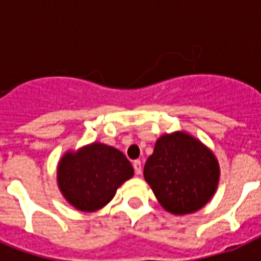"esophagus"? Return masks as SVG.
Listing matches in <instances>:
<instances>
[{"instance_id": "34e87169", "label": "esophagus", "mask_w": 261, "mask_h": 261, "mask_svg": "<svg viewBox=\"0 0 261 261\" xmlns=\"http://www.w3.org/2000/svg\"><path fill=\"white\" fill-rule=\"evenodd\" d=\"M133 168H135L136 175H140V174H141V170H142L141 161H135V162H133Z\"/></svg>"}]
</instances>
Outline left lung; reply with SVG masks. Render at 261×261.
I'll return each mask as SVG.
<instances>
[{"label":"left lung","mask_w":261,"mask_h":261,"mask_svg":"<svg viewBox=\"0 0 261 261\" xmlns=\"http://www.w3.org/2000/svg\"><path fill=\"white\" fill-rule=\"evenodd\" d=\"M220 174L213 151L183 130L161 136L144 167L159 204L176 216L204 208L216 193Z\"/></svg>","instance_id":"8db88e82"}]
</instances>
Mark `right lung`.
Listing matches in <instances>:
<instances>
[{
    "label": "right lung",
    "instance_id": "add662e5",
    "mask_svg": "<svg viewBox=\"0 0 261 261\" xmlns=\"http://www.w3.org/2000/svg\"><path fill=\"white\" fill-rule=\"evenodd\" d=\"M133 167L116 147L91 142L68 150L57 165V186L64 199L81 212H96L114 199Z\"/></svg>",
    "mask_w": 261,
    "mask_h": 261
}]
</instances>
